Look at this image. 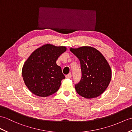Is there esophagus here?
<instances>
[{"label":"esophagus","mask_w":132,"mask_h":132,"mask_svg":"<svg viewBox=\"0 0 132 132\" xmlns=\"http://www.w3.org/2000/svg\"><path fill=\"white\" fill-rule=\"evenodd\" d=\"M71 73H69V74H67L66 75V78H67V79H70L71 78Z\"/></svg>","instance_id":"esophagus-1"}]
</instances>
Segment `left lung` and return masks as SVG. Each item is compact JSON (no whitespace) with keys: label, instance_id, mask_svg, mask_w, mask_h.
<instances>
[{"label":"left lung","instance_id":"left-lung-1","mask_svg":"<svg viewBox=\"0 0 132 132\" xmlns=\"http://www.w3.org/2000/svg\"><path fill=\"white\" fill-rule=\"evenodd\" d=\"M80 62L81 78L75 85L77 93L86 98L97 97L103 93L111 79V70L103 55L90 47L70 48Z\"/></svg>","mask_w":132,"mask_h":132}]
</instances>
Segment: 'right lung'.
<instances>
[{
    "label": "right lung",
    "mask_w": 132,
    "mask_h": 132,
    "mask_svg": "<svg viewBox=\"0 0 132 132\" xmlns=\"http://www.w3.org/2000/svg\"><path fill=\"white\" fill-rule=\"evenodd\" d=\"M66 50L65 47L46 44L38 48L24 62L22 73L27 87L39 97H48L59 89L65 78L56 61Z\"/></svg>",
    "instance_id": "right-lung-1"
}]
</instances>
